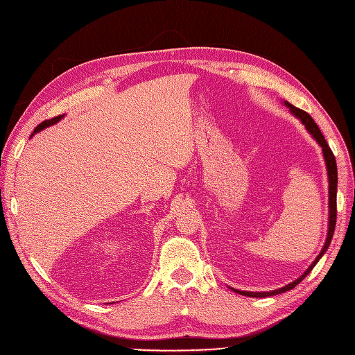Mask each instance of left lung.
Returning <instances> with one entry per match:
<instances>
[{
	"label": "left lung",
	"mask_w": 355,
	"mask_h": 355,
	"mask_svg": "<svg viewBox=\"0 0 355 355\" xmlns=\"http://www.w3.org/2000/svg\"><path fill=\"white\" fill-rule=\"evenodd\" d=\"M290 114H292L293 116H296L297 120L302 123L306 128V132L314 137V141L321 146V151H323V157H324V163H326V168H327V178H329V225H327V237H326V243L323 245V249H321V252L318 253V256L315 257V261L311 263L306 271L300 275L299 278H296L295 282L288 283L287 286L284 287H280L277 290H271V292H245V290H239V288H232L235 293H240L243 296H249V297H268V296H274V295H280V293H284V292H288V290L295 288L300 282L304 280V278L311 272V270L315 266V263L321 259V256H323L326 253V250L329 249L330 245V241H331V237H333V232H335V225H336V192H338V167H336V159H335V155H333L331 149L329 148L326 139L323 136V133H321V130L318 128V125L314 123L313 118H311L309 114H306L305 111L296 108V106H293L292 103H288L287 101L283 102Z\"/></svg>",
	"instance_id": "8db88e82"
}]
</instances>
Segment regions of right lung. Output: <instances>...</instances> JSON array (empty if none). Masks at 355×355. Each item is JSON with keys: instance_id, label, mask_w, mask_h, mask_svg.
Instances as JSON below:
<instances>
[{"instance_id": "add662e5", "label": "right lung", "mask_w": 355, "mask_h": 355, "mask_svg": "<svg viewBox=\"0 0 355 355\" xmlns=\"http://www.w3.org/2000/svg\"><path fill=\"white\" fill-rule=\"evenodd\" d=\"M63 116H65V114H63V115H59V116H55V118H51V120H47V121H42L40 125H37L35 127V130H34V133H32L31 135V137H34L38 132H41V130H44V128L46 127H50V125H53V124H56V123H59L60 120H62V118Z\"/></svg>"}]
</instances>
